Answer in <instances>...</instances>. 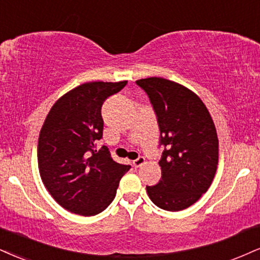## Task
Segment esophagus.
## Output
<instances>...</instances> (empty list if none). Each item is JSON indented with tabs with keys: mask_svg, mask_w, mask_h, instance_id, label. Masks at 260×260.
<instances>
[{
	"mask_svg": "<svg viewBox=\"0 0 260 260\" xmlns=\"http://www.w3.org/2000/svg\"><path fill=\"white\" fill-rule=\"evenodd\" d=\"M132 164H133V167L138 168V167H140V166H143L144 164H145V158H144L143 156H139V157L137 158V160H134Z\"/></svg>",
	"mask_w": 260,
	"mask_h": 260,
	"instance_id": "1",
	"label": "esophagus"
}]
</instances>
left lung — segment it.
Instances as JSON below:
<instances>
[{
  "instance_id": "obj_1",
  "label": "left lung",
  "mask_w": 260,
  "mask_h": 260,
  "mask_svg": "<svg viewBox=\"0 0 260 260\" xmlns=\"http://www.w3.org/2000/svg\"><path fill=\"white\" fill-rule=\"evenodd\" d=\"M145 90L157 117L161 179L146 186L157 207L177 212L193 205L211 186L218 166L214 122L195 93L173 81L149 77L136 81Z\"/></svg>"
}]
</instances>
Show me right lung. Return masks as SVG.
Instances as JSON below:
<instances>
[{
  "label": "right lung",
  "mask_w": 260,
  "mask_h": 260,
  "mask_svg": "<svg viewBox=\"0 0 260 260\" xmlns=\"http://www.w3.org/2000/svg\"><path fill=\"white\" fill-rule=\"evenodd\" d=\"M127 84L87 82L59 98L47 115L37 145L40 176L62 208L84 217L103 212L131 166L112 160L103 146V103Z\"/></svg>",
  "instance_id": "right-lung-1"
}]
</instances>
